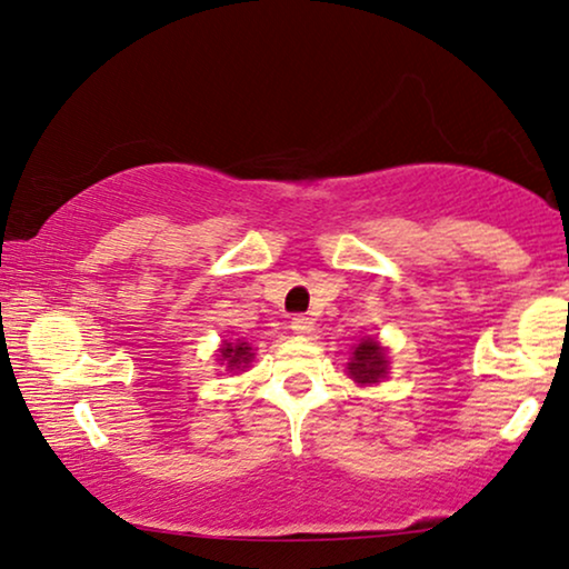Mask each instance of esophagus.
Here are the masks:
<instances>
[{
    "instance_id": "obj_1",
    "label": "esophagus",
    "mask_w": 569,
    "mask_h": 569,
    "mask_svg": "<svg viewBox=\"0 0 569 569\" xmlns=\"http://www.w3.org/2000/svg\"><path fill=\"white\" fill-rule=\"evenodd\" d=\"M290 327H292L295 335H300V337H311V335H313V329H316V321L311 319V316H295Z\"/></svg>"
}]
</instances>
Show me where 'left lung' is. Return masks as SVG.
<instances>
[{
    "mask_svg": "<svg viewBox=\"0 0 569 569\" xmlns=\"http://www.w3.org/2000/svg\"><path fill=\"white\" fill-rule=\"evenodd\" d=\"M389 360L387 352L376 339H363L356 350H352V358L348 363V373L350 379H356L358 383H379L383 376H387Z\"/></svg>",
    "mask_w": 569,
    "mask_h": 569,
    "instance_id": "8db88e82",
    "label": "left lung"
}]
</instances>
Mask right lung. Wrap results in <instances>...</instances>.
<instances>
[{
	"instance_id": "1",
	"label": "right lung",
	"mask_w": 569,
	"mask_h": 569,
	"mask_svg": "<svg viewBox=\"0 0 569 569\" xmlns=\"http://www.w3.org/2000/svg\"><path fill=\"white\" fill-rule=\"evenodd\" d=\"M219 352H221V360H224L230 371H242V368H248L250 358L256 356L253 348H250L248 342H224Z\"/></svg>"
}]
</instances>
